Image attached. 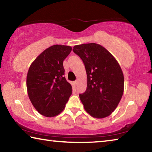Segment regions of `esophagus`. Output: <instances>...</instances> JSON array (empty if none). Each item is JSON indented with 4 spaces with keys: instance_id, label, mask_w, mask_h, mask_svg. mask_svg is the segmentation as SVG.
Segmentation results:
<instances>
[{
    "instance_id": "1",
    "label": "esophagus",
    "mask_w": 152,
    "mask_h": 152,
    "mask_svg": "<svg viewBox=\"0 0 152 152\" xmlns=\"http://www.w3.org/2000/svg\"><path fill=\"white\" fill-rule=\"evenodd\" d=\"M74 85L76 86V85H77V84H78V81H77V80L74 81Z\"/></svg>"
}]
</instances>
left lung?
Instances as JSON below:
<instances>
[{"label":"left lung","instance_id":"obj_1","mask_svg":"<svg viewBox=\"0 0 152 152\" xmlns=\"http://www.w3.org/2000/svg\"><path fill=\"white\" fill-rule=\"evenodd\" d=\"M73 51L83 61L87 74L86 90L79 95L84 109L97 119L109 116L124 91L121 68L107 49L95 43L75 45Z\"/></svg>","mask_w":152,"mask_h":152}]
</instances>
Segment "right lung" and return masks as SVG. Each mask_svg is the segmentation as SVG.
<instances>
[{
	"mask_svg": "<svg viewBox=\"0 0 152 152\" xmlns=\"http://www.w3.org/2000/svg\"><path fill=\"white\" fill-rule=\"evenodd\" d=\"M72 51L68 45L50 46L33 61L27 75L28 96L41 115L56 117L63 111L72 94L64 77L63 61Z\"/></svg>",
	"mask_w": 152,
	"mask_h": 152,
	"instance_id": "obj_1",
	"label": "right lung"
}]
</instances>
